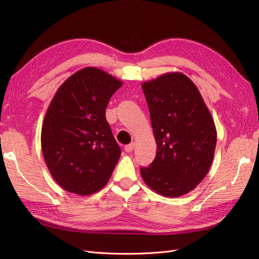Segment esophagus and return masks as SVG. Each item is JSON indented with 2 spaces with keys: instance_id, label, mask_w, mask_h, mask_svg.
I'll use <instances>...</instances> for the list:
<instances>
[{
  "instance_id": "obj_1",
  "label": "esophagus",
  "mask_w": 259,
  "mask_h": 259,
  "mask_svg": "<svg viewBox=\"0 0 259 259\" xmlns=\"http://www.w3.org/2000/svg\"><path fill=\"white\" fill-rule=\"evenodd\" d=\"M134 147H135V144L134 143H132V144H130V145H126L125 146V151L126 152H132L133 150H134Z\"/></svg>"
}]
</instances>
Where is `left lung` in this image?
I'll use <instances>...</instances> for the list:
<instances>
[{
  "mask_svg": "<svg viewBox=\"0 0 259 259\" xmlns=\"http://www.w3.org/2000/svg\"><path fill=\"white\" fill-rule=\"evenodd\" d=\"M142 88L158 149L140 174L154 192L182 197L202 182L213 163L214 120L198 88L184 73H164Z\"/></svg>",
  "mask_w": 259,
  "mask_h": 259,
  "instance_id": "obj_1",
  "label": "left lung"
}]
</instances>
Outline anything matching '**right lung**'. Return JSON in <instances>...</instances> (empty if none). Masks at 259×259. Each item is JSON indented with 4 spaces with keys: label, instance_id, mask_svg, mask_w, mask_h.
Segmentation results:
<instances>
[{
    "label": "right lung",
    "instance_id": "obj_1",
    "mask_svg": "<svg viewBox=\"0 0 259 259\" xmlns=\"http://www.w3.org/2000/svg\"><path fill=\"white\" fill-rule=\"evenodd\" d=\"M122 82L95 67L73 73L45 113L42 152L53 178L68 192L90 195L106 186L121 149L106 120V108Z\"/></svg>",
    "mask_w": 259,
    "mask_h": 259
}]
</instances>
